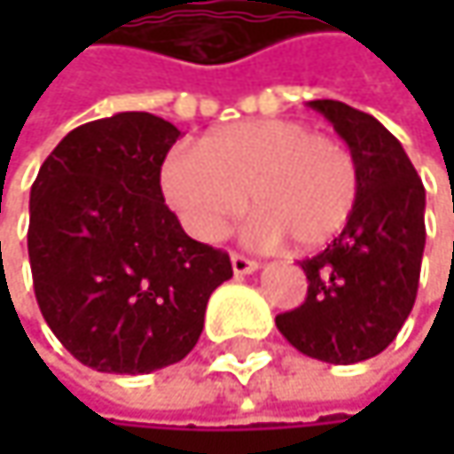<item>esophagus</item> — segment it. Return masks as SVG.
<instances>
[{
    "mask_svg": "<svg viewBox=\"0 0 454 454\" xmlns=\"http://www.w3.org/2000/svg\"><path fill=\"white\" fill-rule=\"evenodd\" d=\"M231 268H233L236 276H247V273H254V270L260 268V262L252 260V257H244V254L233 252V254H231Z\"/></svg>",
    "mask_w": 454,
    "mask_h": 454,
    "instance_id": "1",
    "label": "esophagus"
}]
</instances>
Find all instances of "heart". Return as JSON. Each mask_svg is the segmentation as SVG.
I'll return each mask as SVG.
<instances>
[{
	"instance_id": "heart-1",
	"label": "heart",
	"mask_w": 454,
	"mask_h": 454,
	"mask_svg": "<svg viewBox=\"0 0 454 454\" xmlns=\"http://www.w3.org/2000/svg\"><path fill=\"white\" fill-rule=\"evenodd\" d=\"M165 202L184 228L218 241L247 205L260 210L252 239L278 244L286 236L316 249L347 226L360 176L352 152L297 121H247L215 129L192 149L173 152L160 173Z\"/></svg>"
}]
</instances>
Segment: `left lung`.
Here are the masks:
<instances>
[{"label":"left lung","instance_id":"8db88e82","mask_svg":"<svg viewBox=\"0 0 454 454\" xmlns=\"http://www.w3.org/2000/svg\"><path fill=\"white\" fill-rule=\"evenodd\" d=\"M310 107L347 141L360 194L344 231L300 262L308 297L276 316V325L302 355L352 365L384 352L415 305L426 189L403 144L373 115L336 99H316Z\"/></svg>","mask_w":454,"mask_h":454}]
</instances>
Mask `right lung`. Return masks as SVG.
Returning <instances> with one entry per match:
<instances>
[{"mask_svg": "<svg viewBox=\"0 0 454 454\" xmlns=\"http://www.w3.org/2000/svg\"><path fill=\"white\" fill-rule=\"evenodd\" d=\"M181 131L149 113L73 129L31 186L28 257L39 310L62 347L102 373L184 360L210 294L233 276L165 205L160 170Z\"/></svg>", "mask_w": 454, "mask_h": 454, "instance_id": "obj_1", "label": "right lung"}]
</instances>
